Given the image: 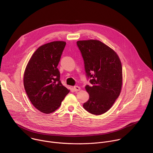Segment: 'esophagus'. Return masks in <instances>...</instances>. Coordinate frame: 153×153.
<instances>
[{"instance_id": "obj_1", "label": "esophagus", "mask_w": 153, "mask_h": 153, "mask_svg": "<svg viewBox=\"0 0 153 153\" xmlns=\"http://www.w3.org/2000/svg\"><path fill=\"white\" fill-rule=\"evenodd\" d=\"M73 90H74V91H79L80 90V88L78 86H74V88H73Z\"/></svg>"}]
</instances>
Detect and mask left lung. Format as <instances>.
Returning a JSON list of instances; mask_svg holds the SVG:
<instances>
[{
	"label": "left lung",
	"instance_id": "8db88e82",
	"mask_svg": "<svg viewBox=\"0 0 153 153\" xmlns=\"http://www.w3.org/2000/svg\"><path fill=\"white\" fill-rule=\"evenodd\" d=\"M77 45L84 60L86 76L91 85L85 86L88 100L83 106L91 114L108 111L120 95L122 67L116 53L97 40H79Z\"/></svg>",
	"mask_w": 153,
	"mask_h": 153
}]
</instances>
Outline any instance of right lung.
I'll return each mask as SVG.
<instances>
[{
  "mask_svg": "<svg viewBox=\"0 0 153 153\" xmlns=\"http://www.w3.org/2000/svg\"><path fill=\"white\" fill-rule=\"evenodd\" d=\"M65 45V42L54 41L40 46L25 68V90L32 104L42 113L56 111L70 92L62 84L57 68Z\"/></svg>",
  "mask_w": 153,
  "mask_h": 153,
  "instance_id": "1",
  "label": "right lung"
}]
</instances>
